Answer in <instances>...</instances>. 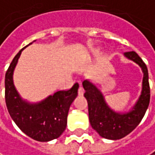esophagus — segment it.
<instances>
[{
  "mask_svg": "<svg viewBox=\"0 0 155 155\" xmlns=\"http://www.w3.org/2000/svg\"><path fill=\"white\" fill-rule=\"evenodd\" d=\"M84 93V90L83 86L82 85H79V88H78V95H83Z\"/></svg>",
  "mask_w": 155,
  "mask_h": 155,
  "instance_id": "1",
  "label": "esophagus"
}]
</instances>
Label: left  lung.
Listing matches in <instances>:
<instances>
[{"label": "left lung", "mask_w": 155, "mask_h": 155, "mask_svg": "<svg viewBox=\"0 0 155 155\" xmlns=\"http://www.w3.org/2000/svg\"><path fill=\"white\" fill-rule=\"evenodd\" d=\"M124 56L136 62L144 73L142 91L138 101L127 113H117L106 103L100 89L89 80H84V96L88 102L89 121L94 130L101 137L116 140L127 136L139 124L148 107L150 101V86L147 67L134 51L124 53Z\"/></svg>", "instance_id": "left-lung-1"}]
</instances>
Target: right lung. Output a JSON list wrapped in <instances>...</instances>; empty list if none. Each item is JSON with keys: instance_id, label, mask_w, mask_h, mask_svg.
Returning a JSON list of instances; mask_svg holds the SVG:
<instances>
[{"instance_id": "1", "label": "right lung", "mask_w": 155, "mask_h": 155, "mask_svg": "<svg viewBox=\"0 0 155 155\" xmlns=\"http://www.w3.org/2000/svg\"><path fill=\"white\" fill-rule=\"evenodd\" d=\"M23 49L17 53L6 72V105L11 118L24 133L37 141L48 142L59 138L65 130L68 112L78 95V84L70 90L58 91L39 103L23 100L13 82V72Z\"/></svg>"}]
</instances>
